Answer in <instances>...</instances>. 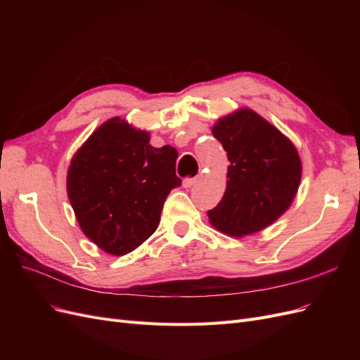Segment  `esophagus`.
Returning a JSON list of instances; mask_svg holds the SVG:
<instances>
[{
    "instance_id": "esophagus-1",
    "label": "esophagus",
    "mask_w": 360,
    "mask_h": 360,
    "mask_svg": "<svg viewBox=\"0 0 360 360\" xmlns=\"http://www.w3.org/2000/svg\"><path fill=\"white\" fill-rule=\"evenodd\" d=\"M197 181H198V177H188V179L183 180V186L184 188H192Z\"/></svg>"
}]
</instances>
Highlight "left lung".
<instances>
[{
  "label": "left lung",
  "mask_w": 360,
  "mask_h": 360,
  "mask_svg": "<svg viewBox=\"0 0 360 360\" xmlns=\"http://www.w3.org/2000/svg\"><path fill=\"white\" fill-rule=\"evenodd\" d=\"M230 167L221 202L207 212L217 230L242 237L274 224L296 197L302 162L296 147L252 110L222 117L212 129Z\"/></svg>",
  "instance_id": "8db88e82"
}]
</instances>
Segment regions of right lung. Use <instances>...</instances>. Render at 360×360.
<instances>
[{"label":"right lung","instance_id":"1","mask_svg":"<svg viewBox=\"0 0 360 360\" xmlns=\"http://www.w3.org/2000/svg\"><path fill=\"white\" fill-rule=\"evenodd\" d=\"M177 150L120 117L96 129L68 171V195L81 230L105 252L126 255L156 231L176 176Z\"/></svg>","mask_w":360,"mask_h":360}]
</instances>
